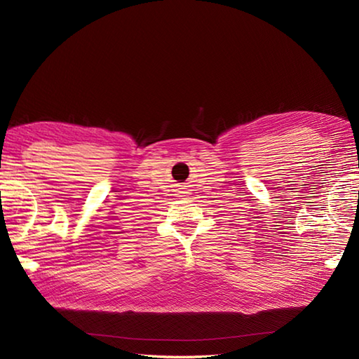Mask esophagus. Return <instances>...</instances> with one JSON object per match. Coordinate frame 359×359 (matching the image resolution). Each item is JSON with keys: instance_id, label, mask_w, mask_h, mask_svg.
Instances as JSON below:
<instances>
[{"instance_id": "esophagus-1", "label": "esophagus", "mask_w": 359, "mask_h": 359, "mask_svg": "<svg viewBox=\"0 0 359 359\" xmlns=\"http://www.w3.org/2000/svg\"><path fill=\"white\" fill-rule=\"evenodd\" d=\"M180 194H182L180 197H185V196H183V194H187V191H180Z\"/></svg>"}]
</instances>
